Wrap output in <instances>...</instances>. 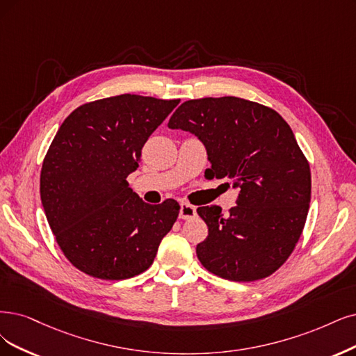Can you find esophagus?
Masks as SVG:
<instances>
[{
  "instance_id": "esophagus-1",
  "label": "esophagus",
  "mask_w": 356,
  "mask_h": 356,
  "mask_svg": "<svg viewBox=\"0 0 356 356\" xmlns=\"http://www.w3.org/2000/svg\"><path fill=\"white\" fill-rule=\"evenodd\" d=\"M180 218L183 220H191L196 216V208L188 202H181L180 204Z\"/></svg>"
}]
</instances>
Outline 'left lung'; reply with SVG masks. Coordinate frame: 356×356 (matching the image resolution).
Wrapping results in <instances>:
<instances>
[{
    "instance_id": "1",
    "label": "left lung",
    "mask_w": 356,
    "mask_h": 356,
    "mask_svg": "<svg viewBox=\"0 0 356 356\" xmlns=\"http://www.w3.org/2000/svg\"><path fill=\"white\" fill-rule=\"evenodd\" d=\"M170 129L198 136L211 168L208 179L239 188L225 217L200 207L207 239L196 246L201 264L221 279L255 282L277 271L304 230L311 201V170L284 118L266 105L236 97L183 102Z\"/></svg>"
}]
</instances>
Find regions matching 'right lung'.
I'll list each match as a JSON object with an SVG mask.
<instances>
[{"label":"right lung","instance_id":"1","mask_svg":"<svg viewBox=\"0 0 356 356\" xmlns=\"http://www.w3.org/2000/svg\"><path fill=\"white\" fill-rule=\"evenodd\" d=\"M179 102L130 94L86 102L52 139L41 170L44 211L64 257L90 277L123 280L148 270L176 222L175 200L149 205L126 179Z\"/></svg>","mask_w":356,"mask_h":356}]
</instances>
